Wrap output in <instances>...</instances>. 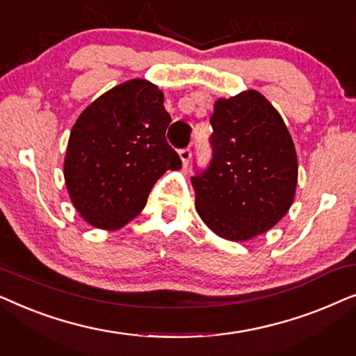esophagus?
<instances>
[{
	"label": "esophagus",
	"mask_w": 356,
	"mask_h": 356,
	"mask_svg": "<svg viewBox=\"0 0 356 356\" xmlns=\"http://www.w3.org/2000/svg\"><path fill=\"white\" fill-rule=\"evenodd\" d=\"M179 159H181L183 167H188L189 160H191V149H189V147L179 149Z\"/></svg>",
	"instance_id": "obj_1"
}]
</instances>
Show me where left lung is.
Wrapping results in <instances>:
<instances>
[{"instance_id": "1", "label": "left lung", "mask_w": 356, "mask_h": 356, "mask_svg": "<svg viewBox=\"0 0 356 356\" xmlns=\"http://www.w3.org/2000/svg\"><path fill=\"white\" fill-rule=\"evenodd\" d=\"M212 157L191 178L196 211L218 236L245 241L275 225L293 202L298 162L277 110L259 92L217 100Z\"/></svg>"}]
</instances>
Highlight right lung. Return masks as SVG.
<instances>
[{
	"instance_id": "add662e5",
	"label": "right lung",
	"mask_w": 356,
	"mask_h": 356,
	"mask_svg": "<svg viewBox=\"0 0 356 356\" xmlns=\"http://www.w3.org/2000/svg\"><path fill=\"white\" fill-rule=\"evenodd\" d=\"M172 116L157 86L133 79L99 97L72 126L67 193L90 225L116 230L143 211L155 181L181 159L167 143Z\"/></svg>"
}]
</instances>
